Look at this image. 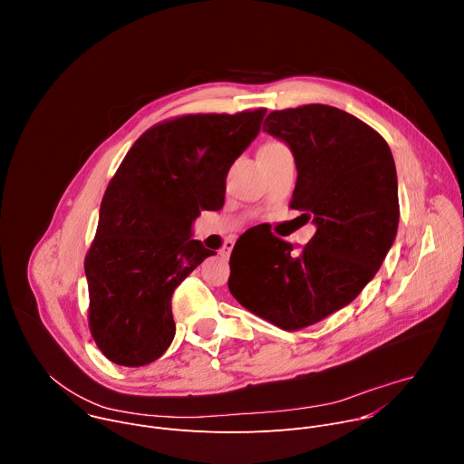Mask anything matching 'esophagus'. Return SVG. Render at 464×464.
I'll return each instance as SVG.
<instances>
[{
    "mask_svg": "<svg viewBox=\"0 0 464 464\" xmlns=\"http://www.w3.org/2000/svg\"><path fill=\"white\" fill-rule=\"evenodd\" d=\"M231 249H233V246H231V242H227V244H224V249H222V256H224V258H229V255H231Z\"/></svg>",
    "mask_w": 464,
    "mask_h": 464,
    "instance_id": "1",
    "label": "esophagus"
}]
</instances>
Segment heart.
Instances as JSON below:
<instances>
[{"instance_id": "obj_1", "label": "heart", "mask_w": 464, "mask_h": 464, "mask_svg": "<svg viewBox=\"0 0 464 464\" xmlns=\"http://www.w3.org/2000/svg\"><path fill=\"white\" fill-rule=\"evenodd\" d=\"M274 147H283V145H281V143H277V141H270V143L264 145L262 149H274ZM262 149H260V150H262Z\"/></svg>"}]
</instances>
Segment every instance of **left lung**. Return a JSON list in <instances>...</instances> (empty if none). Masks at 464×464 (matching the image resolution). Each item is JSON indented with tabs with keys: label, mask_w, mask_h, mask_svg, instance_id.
<instances>
[{
	"label": "left lung",
	"mask_w": 464,
	"mask_h": 464,
	"mask_svg": "<svg viewBox=\"0 0 464 464\" xmlns=\"http://www.w3.org/2000/svg\"><path fill=\"white\" fill-rule=\"evenodd\" d=\"M264 130L294 154L290 208L312 218L315 235L299 247L244 233L229 258V292L258 317L297 330L342 310L372 281L399 229V181L385 140L340 108L272 111Z\"/></svg>",
	"instance_id": "obj_1"
}]
</instances>
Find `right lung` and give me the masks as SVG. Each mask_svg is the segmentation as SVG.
Listing matches in <instances>:
<instances>
[{
	"label": "right lung",
	"instance_id": "add662e5",
	"mask_svg": "<svg viewBox=\"0 0 464 464\" xmlns=\"http://www.w3.org/2000/svg\"><path fill=\"white\" fill-rule=\"evenodd\" d=\"M264 115V108L183 115L152 126L128 150L84 262L92 336L110 362L141 367L170 347L172 294L217 255L192 238V224L222 209L227 172Z\"/></svg>",
	"mask_w": 464,
	"mask_h": 464
}]
</instances>
